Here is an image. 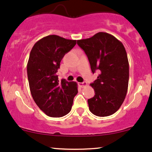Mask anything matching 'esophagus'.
<instances>
[{
	"label": "esophagus",
	"instance_id": "34e87169",
	"mask_svg": "<svg viewBox=\"0 0 152 152\" xmlns=\"http://www.w3.org/2000/svg\"><path fill=\"white\" fill-rule=\"evenodd\" d=\"M78 85L81 88H84L87 86V83L86 82H81V83H78Z\"/></svg>",
	"mask_w": 152,
	"mask_h": 152
}]
</instances>
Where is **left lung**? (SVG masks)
I'll return each instance as SVG.
<instances>
[{"instance_id":"1","label":"left lung","mask_w":152,"mask_h":152,"mask_svg":"<svg viewBox=\"0 0 152 152\" xmlns=\"http://www.w3.org/2000/svg\"><path fill=\"white\" fill-rule=\"evenodd\" d=\"M77 44L86 54L92 72H100L90 84L95 91L93 98L88 99L90 111L101 117L112 115L121 107L128 90L129 67L124 46L104 32L78 40Z\"/></svg>"}]
</instances>
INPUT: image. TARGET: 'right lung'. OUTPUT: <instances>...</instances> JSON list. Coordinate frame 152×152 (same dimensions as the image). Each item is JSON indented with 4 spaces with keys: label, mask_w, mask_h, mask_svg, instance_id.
Here are the masks:
<instances>
[{
    "label": "right lung",
    "mask_w": 152,
    "mask_h": 152,
    "mask_svg": "<svg viewBox=\"0 0 152 152\" xmlns=\"http://www.w3.org/2000/svg\"><path fill=\"white\" fill-rule=\"evenodd\" d=\"M76 44V40L49 35L38 41L31 50L27 74L31 95L39 109L50 117L69 114L78 93L76 82L60 81L56 75L63 57Z\"/></svg>",
    "instance_id": "1"
}]
</instances>
